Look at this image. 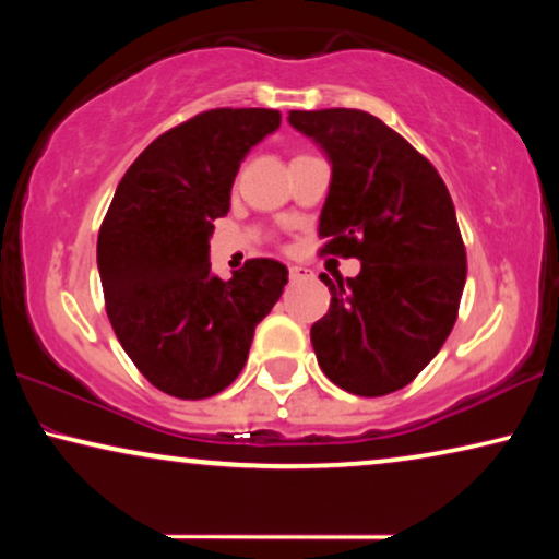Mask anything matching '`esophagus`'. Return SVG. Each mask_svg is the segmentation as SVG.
<instances>
[{
	"mask_svg": "<svg viewBox=\"0 0 559 559\" xmlns=\"http://www.w3.org/2000/svg\"><path fill=\"white\" fill-rule=\"evenodd\" d=\"M312 277L310 270H305V266H289V282H302Z\"/></svg>",
	"mask_w": 559,
	"mask_h": 559,
	"instance_id": "34e87169",
	"label": "esophagus"
}]
</instances>
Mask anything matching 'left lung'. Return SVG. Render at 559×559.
<instances>
[{
	"label": "left lung",
	"mask_w": 559,
	"mask_h": 559,
	"mask_svg": "<svg viewBox=\"0 0 559 559\" xmlns=\"http://www.w3.org/2000/svg\"><path fill=\"white\" fill-rule=\"evenodd\" d=\"M333 165L320 213V254L356 257V277L331 280V308L310 328L335 386L384 396L415 381L453 331L465 287L455 205L430 159L361 109L289 111Z\"/></svg>",
	"instance_id": "left-lung-1"
}]
</instances>
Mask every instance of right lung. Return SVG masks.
<instances>
[{
	"instance_id": "right-lung-1",
	"label": "right lung",
	"mask_w": 559,
	"mask_h": 559,
	"mask_svg": "<svg viewBox=\"0 0 559 559\" xmlns=\"http://www.w3.org/2000/svg\"><path fill=\"white\" fill-rule=\"evenodd\" d=\"M280 121L274 109H211L167 129L124 173L98 228L114 333L142 377L178 400H205L239 377L287 285L274 259H249L231 280L209 262L243 155Z\"/></svg>"
}]
</instances>
